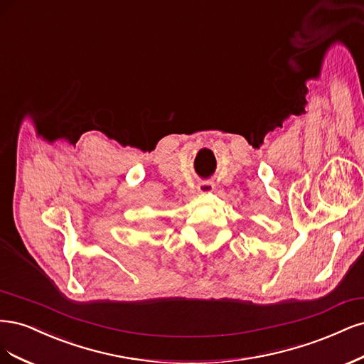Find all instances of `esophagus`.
<instances>
[{"label":"esophagus","mask_w":364,"mask_h":364,"mask_svg":"<svg viewBox=\"0 0 364 364\" xmlns=\"http://www.w3.org/2000/svg\"><path fill=\"white\" fill-rule=\"evenodd\" d=\"M215 189V183L213 181H201L198 184V191L199 192H212Z\"/></svg>","instance_id":"esophagus-1"}]
</instances>
